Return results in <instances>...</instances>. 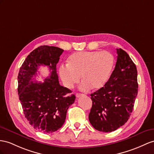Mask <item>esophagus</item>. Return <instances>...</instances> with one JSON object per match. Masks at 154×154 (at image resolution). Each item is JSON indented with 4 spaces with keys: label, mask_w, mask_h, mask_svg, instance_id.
I'll return each instance as SVG.
<instances>
[{
    "label": "esophagus",
    "mask_w": 154,
    "mask_h": 154,
    "mask_svg": "<svg viewBox=\"0 0 154 154\" xmlns=\"http://www.w3.org/2000/svg\"><path fill=\"white\" fill-rule=\"evenodd\" d=\"M83 96V94H80V93L76 94V97H81V96Z\"/></svg>",
    "instance_id": "34e87169"
}]
</instances>
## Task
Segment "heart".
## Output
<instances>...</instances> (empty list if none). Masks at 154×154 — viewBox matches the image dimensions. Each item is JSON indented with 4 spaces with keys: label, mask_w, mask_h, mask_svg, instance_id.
<instances>
[{
    "label": "heart",
    "mask_w": 154,
    "mask_h": 154,
    "mask_svg": "<svg viewBox=\"0 0 154 154\" xmlns=\"http://www.w3.org/2000/svg\"><path fill=\"white\" fill-rule=\"evenodd\" d=\"M115 65V58L109 51H83L70 55L68 64H62L59 75L63 84L72 88L81 80L82 90H98L107 83Z\"/></svg>",
    "instance_id": "obj_1"
}]
</instances>
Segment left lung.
I'll return each mask as SVG.
<instances>
[{"label": "left lung", "instance_id": "obj_1", "mask_svg": "<svg viewBox=\"0 0 154 154\" xmlns=\"http://www.w3.org/2000/svg\"><path fill=\"white\" fill-rule=\"evenodd\" d=\"M115 69L103 87L90 94L92 106L89 121L105 133L115 131L129 120L138 93L137 70L129 54L116 49Z\"/></svg>", "mask_w": 154, "mask_h": 154}]
</instances>
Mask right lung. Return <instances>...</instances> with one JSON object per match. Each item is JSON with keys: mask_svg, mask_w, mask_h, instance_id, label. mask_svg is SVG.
<instances>
[{"mask_svg": "<svg viewBox=\"0 0 154 154\" xmlns=\"http://www.w3.org/2000/svg\"><path fill=\"white\" fill-rule=\"evenodd\" d=\"M64 50L42 45L32 51L23 63L18 74V94L25 118L34 129L51 133L62 128L67 111L75 96L59 84L57 64ZM47 65L51 74L45 82L32 81L39 65Z\"/></svg>", "mask_w": 154, "mask_h": 154, "instance_id": "1", "label": "right lung"}]
</instances>
